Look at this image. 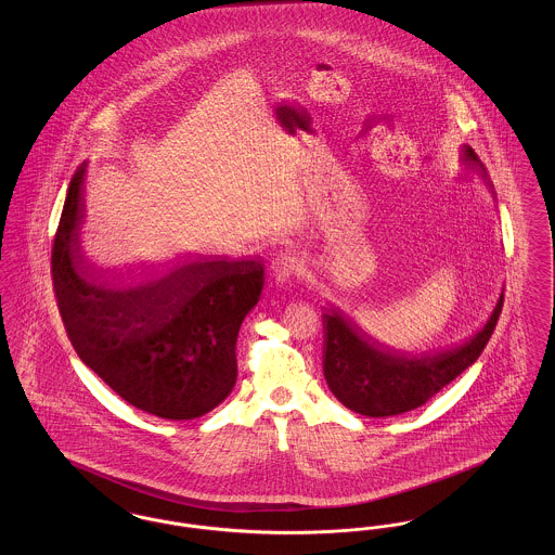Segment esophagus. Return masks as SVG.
Masks as SVG:
<instances>
[{
    "instance_id": "1",
    "label": "esophagus",
    "mask_w": 555,
    "mask_h": 555,
    "mask_svg": "<svg viewBox=\"0 0 555 555\" xmlns=\"http://www.w3.org/2000/svg\"><path fill=\"white\" fill-rule=\"evenodd\" d=\"M272 272L279 285H291V281L301 274V260L297 254L285 251L272 260Z\"/></svg>"
}]
</instances>
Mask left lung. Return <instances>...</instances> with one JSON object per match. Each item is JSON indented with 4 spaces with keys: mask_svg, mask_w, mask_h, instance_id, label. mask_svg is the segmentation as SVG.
<instances>
[{
    "mask_svg": "<svg viewBox=\"0 0 555 555\" xmlns=\"http://www.w3.org/2000/svg\"><path fill=\"white\" fill-rule=\"evenodd\" d=\"M462 158L487 179V170L473 147H464ZM502 306L503 293L475 335L424 351H401L383 345L339 310H326L322 314V370L328 389L345 408L370 418L397 416L421 408L475 364L495 331Z\"/></svg>",
    "mask_w": 555,
    "mask_h": 555,
    "instance_id": "8db88e82",
    "label": "left lung"
}]
</instances>
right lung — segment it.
<instances>
[{
  "instance_id": "1",
  "label": "right lung",
  "mask_w": 555,
  "mask_h": 555,
  "mask_svg": "<svg viewBox=\"0 0 555 555\" xmlns=\"http://www.w3.org/2000/svg\"><path fill=\"white\" fill-rule=\"evenodd\" d=\"M85 172L80 164L52 249L68 339L134 408L166 421L199 418L235 387L238 328L262 295L264 264L199 256L145 276L102 274L79 249Z\"/></svg>"
}]
</instances>
